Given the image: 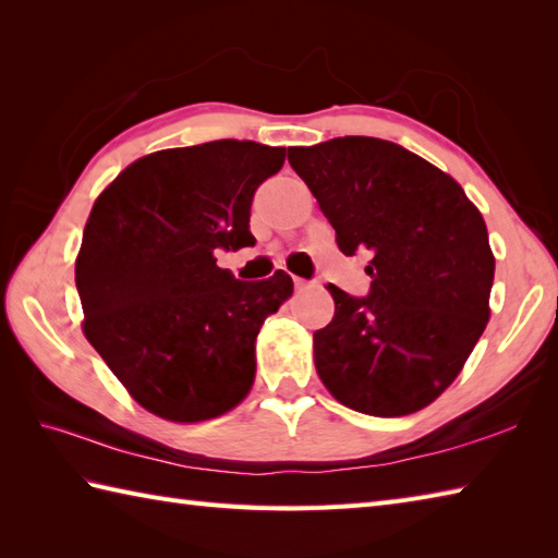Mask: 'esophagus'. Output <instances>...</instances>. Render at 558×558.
I'll return each instance as SVG.
<instances>
[{
    "instance_id": "esophagus-1",
    "label": "esophagus",
    "mask_w": 558,
    "mask_h": 558,
    "mask_svg": "<svg viewBox=\"0 0 558 558\" xmlns=\"http://www.w3.org/2000/svg\"><path fill=\"white\" fill-rule=\"evenodd\" d=\"M292 282H294V290H300V292L306 290V288H312V282L310 280H302V278H294Z\"/></svg>"
}]
</instances>
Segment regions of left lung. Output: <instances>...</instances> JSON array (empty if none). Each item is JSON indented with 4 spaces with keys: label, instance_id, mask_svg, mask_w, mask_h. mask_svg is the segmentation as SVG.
Segmentation results:
<instances>
[{
    "label": "left lung",
    "instance_id": "obj_1",
    "mask_svg": "<svg viewBox=\"0 0 558 558\" xmlns=\"http://www.w3.org/2000/svg\"><path fill=\"white\" fill-rule=\"evenodd\" d=\"M345 256L369 252L372 292L328 286L333 322L314 333L328 393L374 417L412 414L444 393L489 322L494 254L453 177L372 136L288 148Z\"/></svg>",
    "mask_w": 558,
    "mask_h": 558
}]
</instances>
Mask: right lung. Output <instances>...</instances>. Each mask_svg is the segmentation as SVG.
<instances>
[{
	"label": "right lung",
	"mask_w": 558,
	"mask_h": 558,
	"mask_svg": "<svg viewBox=\"0 0 558 558\" xmlns=\"http://www.w3.org/2000/svg\"><path fill=\"white\" fill-rule=\"evenodd\" d=\"M282 162L286 148L234 138L156 150L93 204L76 256L83 333L156 417L216 420L254 386L256 336L292 278L234 280L216 252L254 244V192Z\"/></svg>",
	"instance_id": "add662e5"
}]
</instances>
